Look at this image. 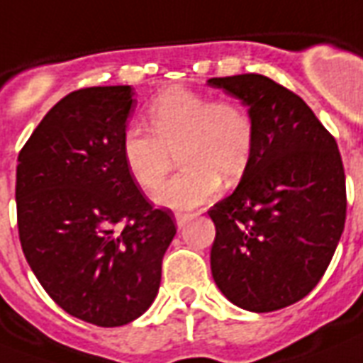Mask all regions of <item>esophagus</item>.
<instances>
[{
    "mask_svg": "<svg viewBox=\"0 0 363 363\" xmlns=\"http://www.w3.org/2000/svg\"><path fill=\"white\" fill-rule=\"evenodd\" d=\"M195 217L196 213H182V211H178V213H176V223H178L179 228H184L185 225H187L189 221H193Z\"/></svg>",
    "mask_w": 363,
    "mask_h": 363,
    "instance_id": "esophagus-1",
    "label": "esophagus"
}]
</instances>
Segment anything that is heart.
Here are the masks:
<instances>
[{"label":"heart","mask_w":363,"mask_h":363,"mask_svg":"<svg viewBox=\"0 0 363 363\" xmlns=\"http://www.w3.org/2000/svg\"><path fill=\"white\" fill-rule=\"evenodd\" d=\"M150 129L129 127L121 138L127 172L144 193H155L178 155L185 168L159 193L168 208L191 210L221 189V176L236 179L255 147V121L234 99H213L184 86L163 89L147 106Z\"/></svg>","instance_id":"1"}]
</instances>
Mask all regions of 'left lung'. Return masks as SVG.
<instances>
[{"label":"left lung","instance_id":"obj_1","mask_svg":"<svg viewBox=\"0 0 363 363\" xmlns=\"http://www.w3.org/2000/svg\"><path fill=\"white\" fill-rule=\"evenodd\" d=\"M249 106L255 147L242 182L210 208L211 275L255 313L306 298L328 268L347 217L337 142L301 97L262 74L210 78Z\"/></svg>","mask_w":363,"mask_h":363}]
</instances>
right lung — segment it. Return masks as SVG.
Returning <instances> with one entry per match:
<instances>
[{
    "mask_svg": "<svg viewBox=\"0 0 363 363\" xmlns=\"http://www.w3.org/2000/svg\"><path fill=\"white\" fill-rule=\"evenodd\" d=\"M131 86L65 95L18 153L16 217L24 257L48 296L84 323L114 328L152 306L176 234L127 172L121 138Z\"/></svg>",
    "mask_w": 363,
    "mask_h": 363,
    "instance_id": "add662e5",
    "label": "right lung"
}]
</instances>
